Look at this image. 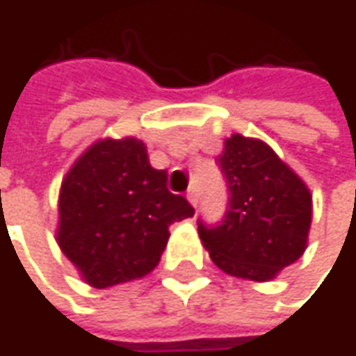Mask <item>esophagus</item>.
Listing matches in <instances>:
<instances>
[{
  "instance_id": "esophagus-1",
  "label": "esophagus",
  "mask_w": 356,
  "mask_h": 356,
  "mask_svg": "<svg viewBox=\"0 0 356 356\" xmlns=\"http://www.w3.org/2000/svg\"><path fill=\"white\" fill-rule=\"evenodd\" d=\"M187 200H189V204H191L193 208H197V204H200V193H197L195 187H191V189L187 191Z\"/></svg>"
}]
</instances>
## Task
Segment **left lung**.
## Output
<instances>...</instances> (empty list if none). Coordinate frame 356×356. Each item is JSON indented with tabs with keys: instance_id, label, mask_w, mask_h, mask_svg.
<instances>
[{
	"instance_id": "8db88e82",
	"label": "left lung",
	"mask_w": 356,
	"mask_h": 356,
	"mask_svg": "<svg viewBox=\"0 0 356 356\" xmlns=\"http://www.w3.org/2000/svg\"><path fill=\"white\" fill-rule=\"evenodd\" d=\"M229 187L227 214L216 227L197 220L212 261L245 280H272L307 248L312 193L261 140L233 134L216 159Z\"/></svg>"
}]
</instances>
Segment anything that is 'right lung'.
I'll return each instance as SVG.
<instances>
[{"mask_svg": "<svg viewBox=\"0 0 356 356\" xmlns=\"http://www.w3.org/2000/svg\"><path fill=\"white\" fill-rule=\"evenodd\" d=\"M193 216L148 163L142 140H99L67 171L59 191L57 243L95 289L146 276L161 261L169 227Z\"/></svg>", "mask_w": 356, "mask_h": 356, "instance_id": "add662e5", "label": "right lung"}]
</instances>
